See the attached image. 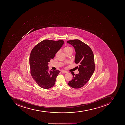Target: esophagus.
<instances>
[{"label":"esophagus","mask_w":125,"mask_h":125,"mask_svg":"<svg viewBox=\"0 0 125 125\" xmlns=\"http://www.w3.org/2000/svg\"><path fill=\"white\" fill-rule=\"evenodd\" d=\"M61 72L63 73H67V72H66V71H65L64 70H62Z\"/></svg>","instance_id":"34e87169"}]
</instances>
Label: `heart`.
Returning a JSON list of instances; mask_svg holds the SVG:
<instances>
[{
	"mask_svg": "<svg viewBox=\"0 0 125 125\" xmlns=\"http://www.w3.org/2000/svg\"><path fill=\"white\" fill-rule=\"evenodd\" d=\"M63 51L64 52H65L66 54L68 53H72L73 52V49L71 47L69 46H66L64 47L63 49ZM58 53V52H57L56 53V55Z\"/></svg>",
	"mask_w": 125,
	"mask_h": 125,
	"instance_id": "obj_1",
	"label": "heart"
}]
</instances>
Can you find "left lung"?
I'll list each match as a JSON object with an SVG mask.
<instances>
[{
    "label": "left lung",
    "instance_id": "1",
    "mask_svg": "<svg viewBox=\"0 0 125 125\" xmlns=\"http://www.w3.org/2000/svg\"><path fill=\"white\" fill-rule=\"evenodd\" d=\"M67 42L74 47L76 51L75 63H79L78 74L72 72V80L69 81V86L74 89L81 88L89 81L95 69L94 55L88 45L79 40H71Z\"/></svg>",
    "mask_w": 125,
    "mask_h": 125
}]
</instances>
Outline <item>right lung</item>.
<instances>
[{
  "instance_id": "right-lung-1",
  "label": "right lung",
  "mask_w": 125,
  "mask_h": 125,
  "mask_svg": "<svg viewBox=\"0 0 125 125\" xmlns=\"http://www.w3.org/2000/svg\"><path fill=\"white\" fill-rule=\"evenodd\" d=\"M64 43L62 40H44L36 45L31 51L29 58L31 76L38 85L43 89H49L54 85L60 71H49L47 65Z\"/></svg>"
}]
</instances>
